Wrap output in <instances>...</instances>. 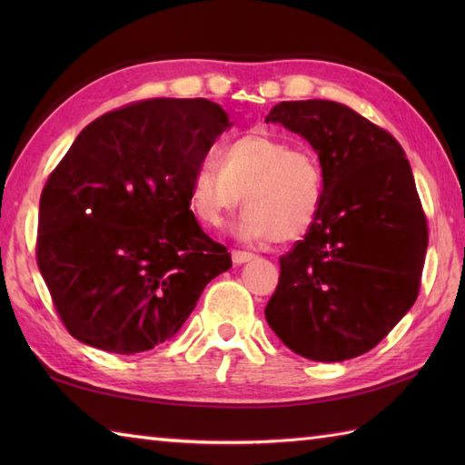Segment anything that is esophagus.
Returning a JSON list of instances; mask_svg holds the SVG:
<instances>
[{"mask_svg": "<svg viewBox=\"0 0 465 465\" xmlns=\"http://www.w3.org/2000/svg\"><path fill=\"white\" fill-rule=\"evenodd\" d=\"M253 258H255V253H252V252H242V250H233L232 252V260H233V263H238V265L250 262Z\"/></svg>", "mask_w": 465, "mask_h": 465, "instance_id": "1", "label": "esophagus"}]
</instances>
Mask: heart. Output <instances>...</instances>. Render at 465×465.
<instances>
[{
  "mask_svg": "<svg viewBox=\"0 0 465 465\" xmlns=\"http://www.w3.org/2000/svg\"><path fill=\"white\" fill-rule=\"evenodd\" d=\"M233 232L248 242L288 243L303 238L318 220L323 202V170L313 152L293 147L270 130H252L220 147L197 167L192 207L207 225L220 227L238 210Z\"/></svg>",
  "mask_w": 465,
  "mask_h": 465,
  "instance_id": "heart-1",
  "label": "heart"
}]
</instances>
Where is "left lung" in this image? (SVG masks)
I'll return each instance as SVG.
<instances>
[{"mask_svg": "<svg viewBox=\"0 0 465 465\" xmlns=\"http://www.w3.org/2000/svg\"><path fill=\"white\" fill-rule=\"evenodd\" d=\"M265 122L318 152L323 202L280 258L265 320L292 351L343 361L375 348L418 300L428 222L396 137L330 100L282 102Z\"/></svg>", "mask_w": 465, "mask_h": 465, "instance_id": "left-lung-1", "label": "left lung"}]
</instances>
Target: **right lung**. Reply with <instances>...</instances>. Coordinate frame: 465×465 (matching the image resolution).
<instances>
[{"mask_svg": "<svg viewBox=\"0 0 465 465\" xmlns=\"http://www.w3.org/2000/svg\"><path fill=\"white\" fill-rule=\"evenodd\" d=\"M230 125L203 97L135 102L87 125L49 173L35 255L75 340L125 355L152 350L232 268L190 210L193 173Z\"/></svg>", "mask_w": 465, "mask_h": 465, "instance_id": "add662e5", "label": "right lung"}]
</instances>
